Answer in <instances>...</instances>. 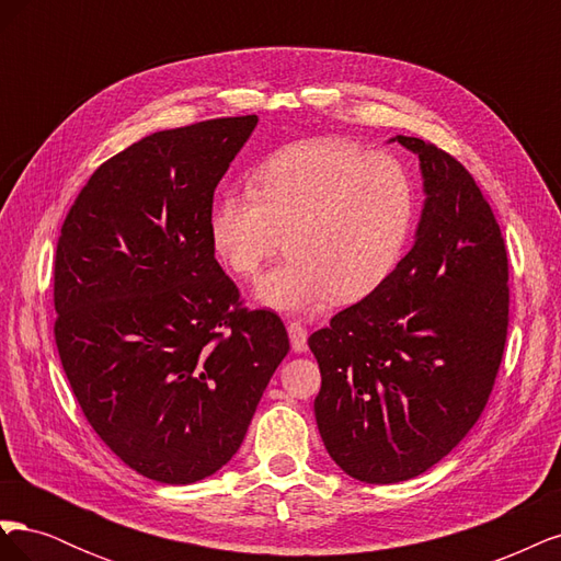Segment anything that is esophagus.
<instances>
[{
	"label": "esophagus",
	"instance_id": "obj_1",
	"mask_svg": "<svg viewBox=\"0 0 561 561\" xmlns=\"http://www.w3.org/2000/svg\"><path fill=\"white\" fill-rule=\"evenodd\" d=\"M287 334H290V344H293V351H295V353H304V351L309 348V344H307L309 332H307V328L301 325V322L293 320L290 325H287Z\"/></svg>",
	"mask_w": 561,
	"mask_h": 561
}]
</instances>
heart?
<instances>
[{
  "label": "heart",
  "mask_w": 561,
  "mask_h": 561,
  "mask_svg": "<svg viewBox=\"0 0 561 561\" xmlns=\"http://www.w3.org/2000/svg\"><path fill=\"white\" fill-rule=\"evenodd\" d=\"M416 225V184L390 154L334 142L278 149L248 180L219 194L210 248L233 276L252 278L285 236L287 257L254 285L280 313H316L336 297L360 301L398 268Z\"/></svg>",
  "instance_id": "heart-1"
}]
</instances>
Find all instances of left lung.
I'll use <instances>...</instances> for the list:
<instances>
[{
    "mask_svg": "<svg viewBox=\"0 0 561 561\" xmlns=\"http://www.w3.org/2000/svg\"><path fill=\"white\" fill-rule=\"evenodd\" d=\"M419 157L423 210L412 250L377 293L309 336L316 423L332 461L367 484L412 480L480 419L507 336V257L480 186L447 151Z\"/></svg>",
    "mask_w": 561,
    "mask_h": 561,
    "instance_id": "8db88e82",
    "label": "left lung"
}]
</instances>
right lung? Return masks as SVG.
<instances>
[{
  "label": "right lung",
  "instance_id": "right-lung-1",
  "mask_svg": "<svg viewBox=\"0 0 561 561\" xmlns=\"http://www.w3.org/2000/svg\"><path fill=\"white\" fill-rule=\"evenodd\" d=\"M257 116L151 133L105 161L65 217L56 344L100 439L163 484L210 478L239 451L290 351L274 311L241 309L208 215Z\"/></svg>",
  "mask_w": 561,
  "mask_h": 561
}]
</instances>
